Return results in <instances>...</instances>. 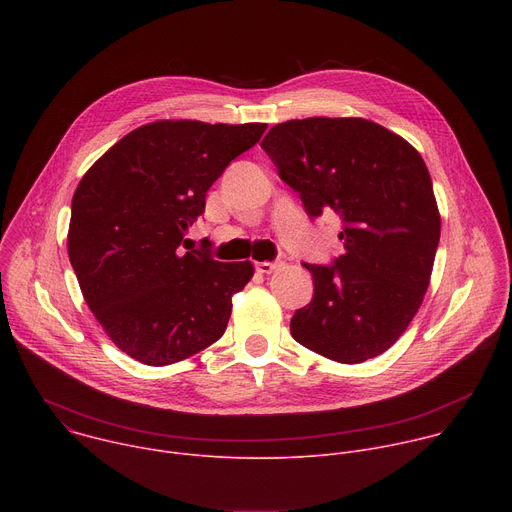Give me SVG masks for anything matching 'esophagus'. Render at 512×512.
<instances>
[{
	"label": "esophagus",
	"mask_w": 512,
	"mask_h": 512,
	"mask_svg": "<svg viewBox=\"0 0 512 512\" xmlns=\"http://www.w3.org/2000/svg\"><path fill=\"white\" fill-rule=\"evenodd\" d=\"M281 265H283L281 261H259V263H255V269L263 275H269V273L277 271Z\"/></svg>",
	"instance_id": "1"
}]
</instances>
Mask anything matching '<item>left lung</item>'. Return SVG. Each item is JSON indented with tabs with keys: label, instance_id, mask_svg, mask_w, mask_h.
Instances as JSON below:
<instances>
[{
	"label": "left lung",
	"instance_id": "1",
	"mask_svg": "<svg viewBox=\"0 0 512 512\" xmlns=\"http://www.w3.org/2000/svg\"><path fill=\"white\" fill-rule=\"evenodd\" d=\"M261 148L310 216L342 218L344 253L304 267L314 298L289 330L306 348L358 364L389 350L417 314L440 243L442 218L419 152L362 117L273 125Z\"/></svg>",
	"mask_w": 512,
	"mask_h": 512
}]
</instances>
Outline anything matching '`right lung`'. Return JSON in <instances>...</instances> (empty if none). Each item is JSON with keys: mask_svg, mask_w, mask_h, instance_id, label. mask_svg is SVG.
I'll return each mask as SVG.
<instances>
[{"mask_svg": "<svg viewBox=\"0 0 512 512\" xmlns=\"http://www.w3.org/2000/svg\"><path fill=\"white\" fill-rule=\"evenodd\" d=\"M265 129L154 121L121 137L79 182L70 265L97 322L127 356L164 367L225 334L233 296L253 277V263L214 261L184 251L182 241L204 212L208 188Z\"/></svg>", "mask_w": 512, "mask_h": 512, "instance_id": "1", "label": "right lung"}]
</instances>
